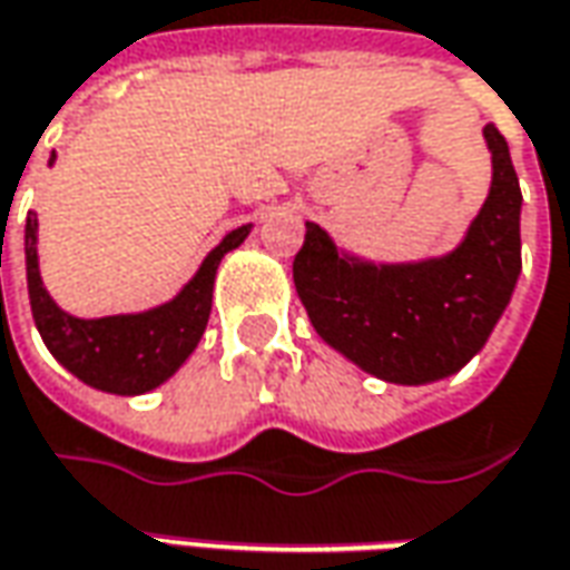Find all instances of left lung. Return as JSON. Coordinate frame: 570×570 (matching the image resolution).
<instances>
[{"label": "left lung", "mask_w": 570, "mask_h": 570, "mask_svg": "<svg viewBox=\"0 0 570 570\" xmlns=\"http://www.w3.org/2000/svg\"><path fill=\"white\" fill-rule=\"evenodd\" d=\"M492 186L458 248L439 258L375 265L305 224L293 284L308 322L363 372L391 384H429L480 353L520 277V183L508 141L482 128Z\"/></svg>", "instance_id": "obj_1"}]
</instances>
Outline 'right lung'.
Here are the masks:
<instances>
[{
  "instance_id": "add662e5",
  "label": "right lung",
  "mask_w": 570,
  "mask_h": 570,
  "mask_svg": "<svg viewBox=\"0 0 570 570\" xmlns=\"http://www.w3.org/2000/svg\"><path fill=\"white\" fill-rule=\"evenodd\" d=\"M52 164V160H50ZM37 214L24 224V262H28V296L33 324L43 344L59 363L97 391L107 394H148L173 379L179 365L195 353L205 334L214 299V277L226 252L239 248L252 233V224L226 233L220 246L207 252L198 274L169 303L148 312L107 315V318H75L59 308L47 293L37 262Z\"/></svg>"
}]
</instances>
